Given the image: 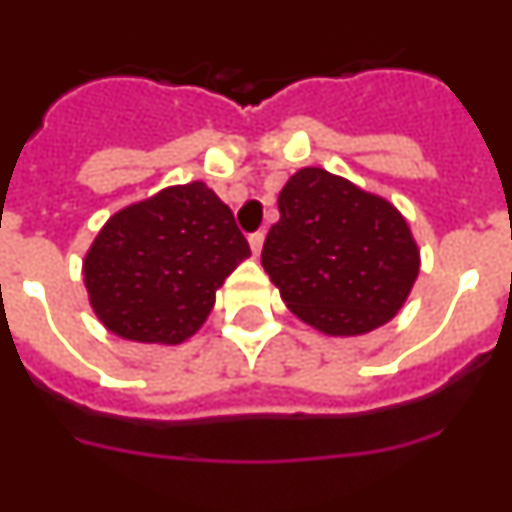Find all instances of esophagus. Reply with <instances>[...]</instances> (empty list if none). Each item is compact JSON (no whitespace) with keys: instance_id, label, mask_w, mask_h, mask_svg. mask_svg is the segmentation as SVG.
Masks as SVG:
<instances>
[{"instance_id":"1","label":"esophagus","mask_w":512,"mask_h":512,"mask_svg":"<svg viewBox=\"0 0 512 512\" xmlns=\"http://www.w3.org/2000/svg\"><path fill=\"white\" fill-rule=\"evenodd\" d=\"M264 233H253L251 238H248V243H251V251L253 256H261V248H264Z\"/></svg>"}]
</instances>
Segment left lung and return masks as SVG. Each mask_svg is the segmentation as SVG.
Segmentation results:
<instances>
[{"instance_id":"1","label":"left lung","mask_w":512,"mask_h":512,"mask_svg":"<svg viewBox=\"0 0 512 512\" xmlns=\"http://www.w3.org/2000/svg\"><path fill=\"white\" fill-rule=\"evenodd\" d=\"M261 264L302 323L354 338L408 302L420 248L402 212L343 176L305 166L279 192Z\"/></svg>"}]
</instances>
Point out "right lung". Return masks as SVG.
<instances>
[{
    "label": "right lung",
    "mask_w": 512,
    "mask_h": 512,
    "mask_svg": "<svg viewBox=\"0 0 512 512\" xmlns=\"http://www.w3.org/2000/svg\"><path fill=\"white\" fill-rule=\"evenodd\" d=\"M248 256L230 207L205 182H189L117 210L89 246L81 274L110 333L179 346L205 325L215 292Z\"/></svg>",
    "instance_id": "add662e5"
}]
</instances>
